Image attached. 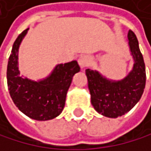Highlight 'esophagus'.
Masks as SVG:
<instances>
[{"instance_id":"1","label":"esophagus","mask_w":151,"mask_h":151,"mask_svg":"<svg viewBox=\"0 0 151 151\" xmlns=\"http://www.w3.org/2000/svg\"><path fill=\"white\" fill-rule=\"evenodd\" d=\"M78 63L81 66V68H86L91 64V58L88 56H83L81 57L78 59Z\"/></svg>"}]
</instances>
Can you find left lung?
<instances>
[{
	"instance_id": "left-lung-1",
	"label": "left lung",
	"mask_w": 151,
	"mask_h": 151,
	"mask_svg": "<svg viewBox=\"0 0 151 151\" xmlns=\"http://www.w3.org/2000/svg\"><path fill=\"white\" fill-rule=\"evenodd\" d=\"M128 44L134 58L132 71L122 81L105 79L98 71L85 70L91 102L94 109L106 117L116 118L129 112L139 101L146 85V70L138 41L132 30H129Z\"/></svg>"
}]
</instances>
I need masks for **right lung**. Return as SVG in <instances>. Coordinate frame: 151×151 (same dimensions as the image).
<instances>
[{"label": "right lung", "mask_w": 151, "mask_h": 151, "mask_svg": "<svg viewBox=\"0 0 151 151\" xmlns=\"http://www.w3.org/2000/svg\"><path fill=\"white\" fill-rule=\"evenodd\" d=\"M25 29L14 43L7 65V85L10 95L18 109L28 117L46 121L57 117L65 106L67 92L72 77L80 71L77 61L58 65L49 77L33 81L19 75L18 48Z\"/></svg>", "instance_id": "add662e5"}]
</instances>
